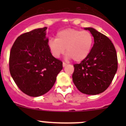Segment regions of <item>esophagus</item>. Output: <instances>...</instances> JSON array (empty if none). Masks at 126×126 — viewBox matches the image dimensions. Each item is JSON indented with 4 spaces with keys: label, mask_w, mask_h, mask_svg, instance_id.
I'll use <instances>...</instances> for the list:
<instances>
[{
    "label": "esophagus",
    "mask_w": 126,
    "mask_h": 126,
    "mask_svg": "<svg viewBox=\"0 0 126 126\" xmlns=\"http://www.w3.org/2000/svg\"><path fill=\"white\" fill-rule=\"evenodd\" d=\"M67 65H68V64H67L66 63H64V62H63V67H65V66H66Z\"/></svg>",
    "instance_id": "obj_1"
}]
</instances>
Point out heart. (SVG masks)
Masks as SVG:
<instances>
[{
	"instance_id": "obj_1",
	"label": "heart",
	"mask_w": 126,
	"mask_h": 126,
	"mask_svg": "<svg viewBox=\"0 0 126 126\" xmlns=\"http://www.w3.org/2000/svg\"><path fill=\"white\" fill-rule=\"evenodd\" d=\"M47 44L52 55L55 58L62 55L66 49L68 58L76 62H80L91 52L94 37L88 31L67 29L58 32L56 38L49 39Z\"/></svg>"
}]
</instances>
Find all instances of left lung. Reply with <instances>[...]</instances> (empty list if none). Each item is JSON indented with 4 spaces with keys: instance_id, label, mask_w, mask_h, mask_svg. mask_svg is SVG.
<instances>
[{
    "instance_id": "left-lung-1",
    "label": "left lung",
    "mask_w": 126,
    "mask_h": 126,
    "mask_svg": "<svg viewBox=\"0 0 126 126\" xmlns=\"http://www.w3.org/2000/svg\"><path fill=\"white\" fill-rule=\"evenodd\" d=\"M90 30L94 37V45L87 58L74 64L72 80L77 88L86 94L96 95L110 86L118 69L116 49L111 40L93 28Z\"/></svg>"
}]
</instances>
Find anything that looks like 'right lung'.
I'll return each mask as SVG.
<instances>
[{
    "label": "right lung",
    "mask_w": 126,
    "mask_h": 126,
    "mask_svg": "<svg viewBox=\"0 0 126 126\" xmlns=\"http://www.w3.org/2000/svg\"><path fill=\"white\" fill-rule=\"evenodd\" d=\"M47 27L35 29L17 38L10 50L9 69L19 88L27 95L38 97L54 86L63 63L52 55Z\"/></svg>",
    "instance_id": "add662e5"
}]
</instances>
